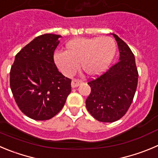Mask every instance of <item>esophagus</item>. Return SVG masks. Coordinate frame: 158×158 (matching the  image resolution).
<instances>
[{
  "label": "esophagus",
  "instance_id": "34e87169",
  "mask_svg": "<svg viewBox=\"0 0 158 158\" xmlns=\"http://www.w3.org/2000/svg\"><path fill=\"white\" fill-rule=\"evenodd\" d=\"M81 83H82V81L78 80V79H73V80L72 81V88L77 87V86H79Z\"/></svg>",
  "mask_w": 158,
  "mask_h": 158
}]
</instances>
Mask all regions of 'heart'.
I'll list each match as a JSON object with an SVG mask.
<instances>
[{"label":"heart","mask_w":158,"mask_h":158,"mask_svg":"<svg viewBox=\"0 0 158 158\" xmlns=\"http://www.w3.org/2000/svg\"><path fill=\"white\" fill-rule=\"evenodd\" d=\"M65 48V52L54 54V61L59 69L66 76H71L80 64L82 72L90 77L102 74L117 51L115 41L110 36L77 38L68 42Z\"/></svg>","instance_id":"1"}]
</instances>
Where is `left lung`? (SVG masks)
Masks as SVG:
<instances>
[{"instance_id":"8db88e82","label":"left lung","mask_w":158,"mask_h":158,"mask_svg":"<svg viewBox=\"0 0 158 158\" xmlns=\"http://www.w3.org/2000/svg\"><path fill=\"white\" fill-rule=\"evenodd\" d=\"M119 61L97 79L89 81L91 92L86 106L91 115L102 122H114L123 117L133 100L138 71L135 57L129 46L116 34Z\"/></svg>"}]
</instances>
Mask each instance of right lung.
<instances>
[{"label": "right lung", "instance_id": "obj_1", "mask_svg": "<svg viewBox=\"0 0 158 158\" xmlns=\"http://www.w3.org/2000/svg\"><path fill=\"white\" fill-rule=\"evenodd\" d=\"M61 37L44 34L32 40L15 55L10 86L18 107L34 120H48L64 107L71 93V79L54 64V52Z\"/></svg>", "mask_w": 158, "mask_h": 158}]
</instances>
